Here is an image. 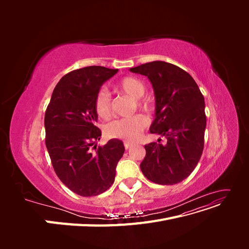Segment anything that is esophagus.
<instances>
[{
  "mask_svg": "<svg viewBox=\"0 0 249 249\" xmlns=\"http://www.w3.org/2000/svg\"><path fill=\"white\" fill-rule=\"evenodd\" d=\"M124 144L125 149H129L131 146H133V143H132V142H129V141H124Z\"/></svg>",
  "mask_w": 249,
  "mask_h": 249,
  "instance_id": "34e87169",
  "label": "esophagus"
}]
</instances>
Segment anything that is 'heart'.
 <instances>
[{"label":"heart","mask_w":249,"mask_h":249,"mask_svg":"<svg viewBox=\"0 0 249 249\" xmlns=\"http://www.w3.org/2000/svg\"><path fill=\"white\" fill-rule=\"evenodd\" d=\"M116 90L119 92L130 95L137 100V106L144 110H150V104L144 100H141L145 92V85L143 82L134 77H124L116 84ZM93 107L96 115L103 119H109L112 115V108L109 93L105 90H101L96 93L93 102ZM147 126V119L141 114H136L129 118L115 120L108 126L106 133L111 138H118L127 141H134L139 138L142 131Z\"/></svg>","instance_id":"b5f03b06"}]
</instances>
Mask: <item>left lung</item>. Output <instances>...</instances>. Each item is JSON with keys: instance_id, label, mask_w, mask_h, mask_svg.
Masks as SVG:
<instances>
[{"instance_id": "1", "label": "left lung", "mask_w": 249, "mask_h": 249, "mask_svg": "<svg viewBox=\"0 0 249 249\" xmlns=\"http://www.w3.org/2000/svg\"><path fill=\"white\" fill-rule=\"evenodd\" d=\"M130 71L146 76L152 83L156 117L149 132L167 139L165 145L157 142L144 145L146 155L140 164L141 171L156 184H178L190 176L202 154L205 99L190 74L175 64L154 61Z\"/></svg>"}]
</instances>
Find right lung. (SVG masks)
I'll return each mask as SVG.
<instances>
[{
  "mask_svg": "<svg viewBox=\"0 0 249 249\" xmlns=\"http://www.w3.org/2000/svg\"><path fill=\"white\" fill-rule=\"evenodd\" d=\"M118 70L87 66L61 78L44 115L46 145L60 180L81 196H95L112 186L124 153L123 141L109 140L96 147L102 132L95 125L93 102L104 82Z\"/></svg>",
  "mask_w": 249,
  "mask_h": 249,
  "instance_id": "add662e5",
  "label": "right lung"
}]
</instances>
